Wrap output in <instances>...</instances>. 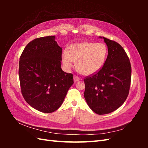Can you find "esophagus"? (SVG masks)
I'll return each mask as SVG.
<instances>
[{
	"label": "esophagus",
	"mask_w": 148,
	"mask_h": 148,
	"mask_svg": "<svg viewBox=\"0 0 148 148\" xmlns=\"http://www.w3.org/2000/svg\"><path fill=\"white\" fill-rule=\"evenodd\" d=\"M73 80H74V82H78L79 80V78L78 77V76H76V75H74L73 77Z\"/></svg>",
	"instance_id": "esophagus-1"
}]
</instances>
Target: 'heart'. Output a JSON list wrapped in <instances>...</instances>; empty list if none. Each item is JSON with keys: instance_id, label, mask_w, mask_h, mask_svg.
Returning <instances> with one entry per match:
<instances>
[{"instance_id": "1", "label": "heart", "mask_w": 148, "mask_h": 148, "mask_svg": "<svg viewBox=\"0 0 148 148\" xmlns=\"http://www.w3.org/2000/svg\"><path fill=\"white\" fill-rule=\"evenodd\" d=\"M107 56V48L103 43L82 42L73 44L62 54V63L70 70L73 62L80 73L89 75L96 73L104 66Z\"/></svg>"}]
</instances>
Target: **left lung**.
Masks as SVG:
<instances>
[{"label": "left lung", "instance_id": "8db88e82", "mask_svg": "<svg viewBox=\"0 0 148 148\" xmlns=\"http://www.w3.org/2000/svg\"><path fill=\"white\" fill-rule=\"evenodd\" d=\"M108 55L102 69L84 79V97L90 109L99 115L112 112L127 99L131 82L130 62L123 48L104 37Z\"/></svg>", "mask_w": 148, "mask_h": 148}]
</instances>
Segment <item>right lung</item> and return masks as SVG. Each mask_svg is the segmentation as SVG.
I'll use <instances>...</instances> for the list:
<instances>
[{
    "instance_id": "add662e5",
    "label": "right lung",
    "mask_w": 148,
    "mask_h": 148,
    "mask_svg": "<svg viewBox=\"0 0 148 148\" xmlns=\"http://www.w3.org/2000/svg\"><path fill=\"white\" fill-rule=\"evenodd\" d=\"M55 36L36 38L27 44L19 62L21 93L29 105L44 113L59 108L73 76L61 69L62 48Z\"/></svg>"
}]
</instances>
